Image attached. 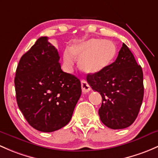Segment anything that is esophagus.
<instances>
[{
  "instance_id": "1",
  "label": "esophagus",
  "mask_w": 158,
  "mask_h": 158,
  "mask_svg": "<svg viewBox=\"0 0 158 158\" xmlns=\"http://www.w3.org/2000/svg\"><path fill=\"white\" fill-rule=\"evenodd\" d=\"M81 87H82V91L83 93H87L90 91L91 87L89 83L85 80L81 81Z\"/></svg>"
}]
</instances>
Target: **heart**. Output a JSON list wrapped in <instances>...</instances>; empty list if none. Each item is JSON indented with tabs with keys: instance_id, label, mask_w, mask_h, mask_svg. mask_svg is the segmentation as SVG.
<instances>
[{
	"instance_id": "b5f03b06",
	"label": "heart",
	"mask_w": 158,
	"mask_h": 158,
	"mask_svg": "<svg viewBox=\"0 0 158 158\" xmlns=\"http://www.w3.org/2000/svg\"><path fill=\"white\" fill-rule=\"evenodd\" d=\"M70 51L65 50L63 60L70 69L75 59L79 60L81 70L86 74L100 73L112 64L117 53L115 45L110 41L91 39L71 45Z\"/></svg>"
}]
</instances>
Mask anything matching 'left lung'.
Returning <instances> with one entry per match:
<instances>
[{
    "instance_id": "8db88e82",
    "label": "left lung",
    "mask_w": 158,
    "mask_h": 158,
    "mask_svg": "<svg viewBox=\"0 0 158 158\" xmlns=\"http://www.w3.org/2000/svg\"><path fill=\"white\" fill-rule=\"evenodd\" d=\"M87 82L102 97L98 114L106 127L125 129L133 123L144 97L143 72L124 43L116 60L102 72L89 74Z\"/></svg>"
}]
</instances>
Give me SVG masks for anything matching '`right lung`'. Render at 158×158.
Listing matches in <instances>:
<instances>
[{
    "label": "right lung",
    "mask_w": 158,
    "mask_h": 158,
    "mask_svg": "<svg viewBox=\"0 0 158 158\" xmlns=\"http://www.w3.org/2000/svg\"><path fill=\"white\" fill-rule=\"evenodd\" d=\"M41 37L19 60L14 79L18 107L29 125L51 132L72 118L82 93L81 82L63 72L57 49Z\"/></svg>",
    "instance_id": "1"
}]
</instances>
